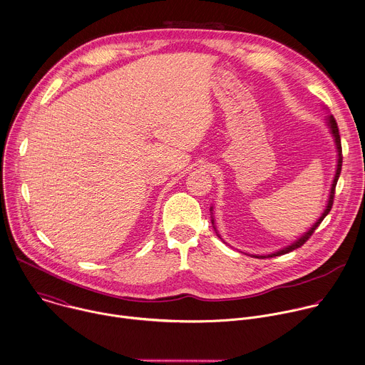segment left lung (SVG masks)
<instances>
[{
    "label": "left lung",
    "mask_w": 365,
    "mask_h": 365,
    "mask_svg": "<svg viewBox=\"0 0 365 365\" xmlns=\"http://www.w3.org/2000/svg\"><path fill=\"white\" fill-rule=\"evenodd\" d=\"M328 125H329L331 132H332V136H334V139H335V145H336V150H338V165H336V172H335V178H334V182H332V187H331V193H329V199H328L327 209L324 210V213L321 215V217L315 222V225H314L302 237H299L297 242H294L292 245H289V247H287V248H284V250H281V251H278V252H275V254L268 255L269 258H272V257H279V255H285V254H288V252H292V251L297 250V248H301V247L305 244V242L312 236V233L315 232V229L319 226V223L324 220V217L329 213V210H331V207H332L334 196H335V186H336V182H338V178H339V173H341V166H342V148H341V138H339V132H338V125H336V121H335V118H334L332 115H329ZM212 223H213V219H212ZM268 257H255V258H268Z\"/></svg>",
    "instance_id": "1"
}]
</instances>
